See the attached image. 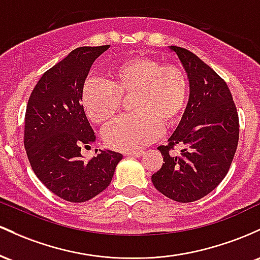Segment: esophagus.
I'll list each match as a JSON object with an SVG mask.
<instances>
[{
  "label": "esophagus",
  "instance_id": "1",
  "mask_svg": "<svg viewBox=\"0 0 260 260\" xmlns=\"http://www.w3.org/2000/svg\"><path fill=\"white\" fill-rule=\"evenodd\" d=\"M125 156H129V157H140L142 154L141 151H126L124 152Z\"/></svg>",
  "mask_w": 260,
  "mask_h": 260
}]
</instances>
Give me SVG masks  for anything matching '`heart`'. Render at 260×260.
Here are the masks:
<instances>
[{
	"label": "heart",
	"mask_w": 260,
	"mask_h": 260,
	"mask_svg": "<svg viewBox=\"0 0 260 260\" xmlns=\"http://www.w3.org/2000/svg\"><path fill=\"white\" fill-rule=\"evenodd\" d=\"M109 82L87 78L81 88V106L88 119L106 124L118 114L123 98H131L134 114L122 116L103 134L108 147L135 151L159 136L161 125L173 126L184 115L190 95L182 69L147 56L133 57L113 67Z\"/></svg>",
	"instance_id": "heart-1"
}]
</instances>
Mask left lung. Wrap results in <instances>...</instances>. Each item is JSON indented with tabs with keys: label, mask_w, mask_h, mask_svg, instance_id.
<instances>
[{
	"label": "left lung",
	"mask_w": 260,
	"mask_h": 260,
	"mask_svg": "<svg viewBox=\"0 0 260 260\" xmlns=\"http://www.w3.org/2000/svg\"><path fill=\"white\" fill-rule=\"evenodd\" d=\"M184 67L190 95L182 120L159 146L163 165L152 174L154 188L178 203H191L211 193L229 172L240 138L238 114L222 78L197 55L169 46ZM176 144L181 153H169Z\"/></svg>",
	"instance_id": "left-lung-1"
}]
</instances>
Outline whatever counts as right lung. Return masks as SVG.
<instances>
[{"label":"right lung","instance_id":"add662e5","mask_svg":"<svg viewBox=\"0 0 260 260\" xmlns=\"http://www.w3.org/2000/svg\"><path fill=\"white\" fill-rule=\"evenodd\" d=\"M110 45L72 50L38 81L29 97L24 147L31 169L49 190L66 201L83 203L108 188L122 154L99 150L84 161L81 147L95 141L81 106V88L98 56Z\"/></svg>","mask_w":260,"mask_h":260}]
</instances>
